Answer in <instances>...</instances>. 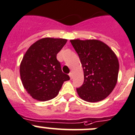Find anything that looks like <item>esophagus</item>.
<instances>
[{
	"instance_id": "1",
	"label": "esophagus",
	"mask_w": 135,
	"mask_h": 135,
	"mask_svg": "<svg viewBox=\"0 0 135 135\" xmlns=\"http://www.w3.org/2000/svg\"><path fill=\"white\" fill-rule=\"evenodd\" d=\"M69 76H70V78H73V74H72V73H69Z\"/></svg>"
}]
</instances>
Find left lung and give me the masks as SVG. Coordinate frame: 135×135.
Returning <instances> with one entry per match:
<instances>
[{"label": "left lung", "mask_w": 135, "mask_h": 135, "mask_svg": "<svg viewBox=\"0 0 135 135\" xmlns=\"http://www.w3.org/2000/svg\"><path fill=\"white\" fill-rule=\"evenodd\" d=\"M80 57L84 70V84L76 91L87 102L95 103L107 98L118 81L119 62L114 51L98 40H70Z\"/></svg>", "instance_id": "8db88e82"}]
</instances>
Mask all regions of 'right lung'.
I'll return each mask as SVG.
<instances>
[{
	"label": "right lung",
	"mask_w": 135,
	"mask_h": 135,
	"mask_svg": "<svg viewBox=\"0 0 135 135\" xmlns=\"http://www.w3.org/2000/svg\"><path fill=\"white\" fill-rule=\"evenodd\" d=\"M67 40L44 38L31 45L20 65L23 85L33 99L46 101L55 98L64 81L70 80L62 72L57 54Z\"/></svg>",
	"instance_id": "1"
}]
</instances>
